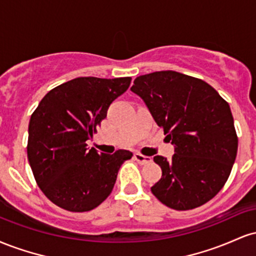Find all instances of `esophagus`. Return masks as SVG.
I'll return each mask as SVG.
<instances>
[{"label":"esophagus","mask_w":256,"mask_h":256,"mask_svg":"<svg viewBox=\"0 0 256 256\" xmlns=\"http://www.w3.org/2000/svg\"><path fill=\"white\" fill-rule=\"evenodd\" d=\"M134 160H136L138 164H140V165H146V164H150L152 162V158L146 156V155L140 154V152H136V154L134 155Z\"/></svg>","instance_id":"esophagus-1"}]
</instances>
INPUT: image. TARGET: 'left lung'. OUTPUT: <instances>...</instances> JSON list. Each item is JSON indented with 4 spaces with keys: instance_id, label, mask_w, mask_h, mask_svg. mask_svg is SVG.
<instances>
[{
    "instance_id": "left-lung-1",
    "label": "left lung",
    "mask_w": 256,
    "mask_h": 256,
    "mask_svg": "<svg viewBox=\"0 0 256 256\" xmlns=\"http://www.w3.org/2000/svg\"><path fill=\"white\" fill-rule=\"evenodd\" d=\"M131 91L174 146L172 160L154 158L162 170L152 186L155 198L177 210L212 200L228 180L238 148L228 102L206 82L176 71L140 76Z\"/></svg>"
}]
</instances>
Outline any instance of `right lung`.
Returning a JSON list of instances; mask_svg holds the SVG:
<instances>
[{
    "mask_svg": "<svg viewBox=\"0 0 256 256\" xmlns=\"http://www.w3.org/2000/svg\"><path fill=\"white\" fill-rule=\"evenodd\" d=\"M130 83V77L72 79L49 91L32 113L28 162L52 204L70 212H88L110 196L120 166L132 152L98 154L88 148L86 140Z\"/></svg>",
    "mask_w": 256,
    "mask_h": 256,
    "instance_id": "1",
    "label": "right lung"
}]
</instances>
